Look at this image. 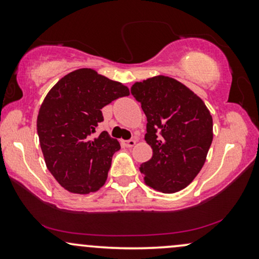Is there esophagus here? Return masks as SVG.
Here are the masks:
<instances>
[{
	"instance_id": "1",
	"label": "esophagus",
	"mask_w": 259,
	"mask_h": 259,
	"mask_svg": "<svg viewBox=\"0 0 259 259\" xmlns=\"http://www.w3.org/2000/svg\"><path fill=\"white\" fill-rule=\"evenodd\" d=\"M124 145L126 147H134L136 145V140H126V141H124Z\"/></svg>"
}]
</instances>
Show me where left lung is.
<instances>
[{"mask_svg":"<svg viewBox=\"0 0 259 259\" xmlns=\"http://www.w3.org/2000/svg\"><path fill=\"white\" fill-rule=\"evenodd\" d=\"M132 94L146 114L145 140L153 152L140 165L145 184L163 194L185 189L200 173L212 144L209 109L187 86L164 75L135 82Z\"/></svg>","mask_w":259,"mask_h":259,"instance_id":"left-lung-1","label":"left lung"}]
</instances>
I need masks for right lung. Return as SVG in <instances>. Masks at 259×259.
I'll use <instances>...</instances> for the list:
<instances>
[{"label": "right lung", "instance_id": "obj_1", "mask_svg": "<svg viewBox=\"0 0 259 259\" xmlns=\"http://www.w3.org/2000/svg\"><path fill=\"white\" fill-rule=\"evenodd\" d=\"M129 94L121 82L81 68L46 95L37 114L38 140L47 169L67 191L86 195L105 185L120 145L107 132L92 134L103 121L101 109Z\"/></svg>", "mask_w": 259, "mask_h": 259}]
</instances>
